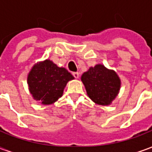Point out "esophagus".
<instances>
[{"label": "esophagus", "mask_w": 152, "mask_h": 152, "mask_svg": "<svg viewBox=\"0 0 152 152\" xmlns=\"http://www.w3.org/2000/svg\"><path fill=\"white\" fill-rule=\"evenodd\" d=\"M72 75H73V76H74V77L76 78V79H77V78L79 77V73H78V72H73Z\"/></svg>", "instance_id": "obj_1"}]
</instances>
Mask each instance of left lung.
<instances>
[{
    "instance_id": "1",
    "label": "left lung",
    "mask_w": 152,
    "mask_h": 152,
    "mask_svg": "<svg viewBox=\"0 0 152 152\" xmlns=\"http://www.w3.org/2000/svg\"><path fill=\"white\" fill-rule=\"evenodd\" d=\"M80 80L88 97L99 105H111L121 89V80L117 73L102 64L90 66Z\"/></svg>"
}]
</instances>
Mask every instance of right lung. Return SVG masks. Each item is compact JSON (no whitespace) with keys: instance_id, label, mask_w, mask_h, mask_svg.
<instances>
[{"instance_id":"right-lung-1","label":"right lung","mask_w":152,"mask_h":152,"mask_svg":"<svg viewBox=\"0 0 152 152\" xmlns=\"http://www.w3.org/2000/svg\"><path fill=\"white\" fill-rule=\"evenodd\" d=\"M72 80H74V76L66 68L45 59L33 65L27 82L34 100L43 105H50L63 96L66 84Z\"/></svg>"}]
</instances>
